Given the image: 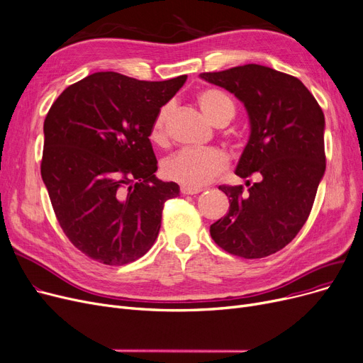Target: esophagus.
Listing matches in <instances>:
<instances>
[{"label":"esophagus","mask_w":363,"mask_h":363,"mask_svg":"<svg viewBox=\"0 0 363 363\" xmlns=\"http://www.w3.org/2000/svg\"><path fill=\"white\" fill-rule=\"evenodd\" d=\"M203 190L201 188H190V186H181V194H199Z\"/></svg>","instance_id":"1"}]
</instances>
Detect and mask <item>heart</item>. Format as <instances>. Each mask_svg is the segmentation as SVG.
<instances>
[{
  "mask_svg": "<svg viewBox=\"0 0 363 363\" xmlns=\"http://www.w3.org/2000/svg\"><path fill=\"white\" fill-rule=\"evenodd\" d=\"M197 104L203 114L213 124L225 125L235 113V106L228 94L219 89H206L197 96ZM172 114V105H163L157 111L151 129L150 139L157 145H163L167 140V123ZM228 157L216 148L193 150L184 148L162 162V173L182 186L200 188L219 177L228 167Z\"/></svg>",
  "mask_w": 363,
  "mask_h": 363,
  "instance_id": "1",
  "label": "heart"
}]
</instances>
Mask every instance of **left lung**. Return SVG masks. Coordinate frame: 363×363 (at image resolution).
Instances as JSON below:
<instances>
[{"mask_svg": "<svg viewBox=\"0 0 363 363\" xmlns=\"http://www.w3.org/2000/svg\"><path fill=\"white\" fill-rule=\"evenodd\" d=\"M201 78L239 98L249 114L250 136L235 175L243 185H219L228 213L211 225L215 243L246 259L264 258L294 240L311 212L325 173V117L296 77L249 64ZM256 181L250 184L248 178Z\"/></svg>", "mask_w": 363, "mask_h": 363, "instance_id": "left-lung-1", "label": "left lung"}]
</instances>
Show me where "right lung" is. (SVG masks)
Listing matches in <instances>:
<instances>
[{"instance_id": "add662e5", "label": "right lung", "mask_w": 363, "mask_h": 363, "mask_svg": "<svg viewBox=\"0 0 363 363\" xmlns=\"http://www.w3.org/2000/svg\"><path fill=\"white\" fill-rule=\"evenodd\" d=\"M185 80L94 72L67 87L47 113L41 177L60 228L89 258L123 265L154 245L164 203L179 186L155 178L150 129Z\"/></svg>"}]
</instances>
